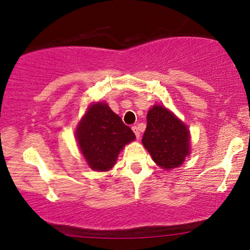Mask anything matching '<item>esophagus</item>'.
<instances>
[{"instance_id":"34e87169","label":"esophagus","mask_w":250,"mask_h":250,"mask_svg":"<svg viewBox=\"0 0 250 250\" xmlns=\"http://www.w3.org/2000/svg\"><path fill=\"white\" fill-rule=\"evenodd\" d=\"M132 131L134 132V134H135V137H137V139H139V137H140V131H139L138 126H137V125H133V126H132Z\"/></svg>"}]
</instances>
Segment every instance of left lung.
<instances>
[{"label":"left lung","instance_id":"left-lung-1","mask_svg":"<svg viewBox=\"0 0 250 250\" xmlns=\"http://www.w3.org/2000/svg\"><path fill=\"white\" fill-rule=\"evenodd\" d=\"M142 143L160 167L171 170L183 164L189 154V131L174 113L155 104L146 115Z\"/></svg>","mask_w":250,"mask_h":250}]
</instances>
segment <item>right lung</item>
<instances>
[{
  "label": "right lung",
  "mask_w": 250,
  "mask_h": 250,
  "mask_svg": "<svg viewBox=\"0 0 250 250\" xmlns=\"http://www.w3.org/2000/svg\"><path fill=\"white\" fill-rule=\"evenodd\" d=\"M75 135L88 166L100 172L115 166L120 151L135 139L133 131L105 103L89 105Z\"/></svg>",
  "instance_id": "1"
}]
</instances>
